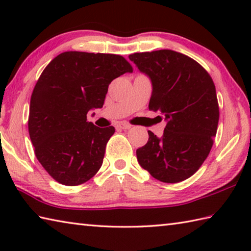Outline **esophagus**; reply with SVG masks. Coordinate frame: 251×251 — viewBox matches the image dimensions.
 Returning a JSON list of instances; mask_svg holds the SVG:
<instances>
[{
  "instance_id": "obj_1",
  "label": "esophagus",
  "mask_w": 251,
  "mask_h": 251,
  "mask_svg": "<svg viewBox=\"0 0 251 251\" xmlns=\"http://www.w3.org/2000/svg\"><path fill=\"white\" fill-rule=\"evenodd\" d=\"M116 127H117V128H120V129H129L130 127H131V125L128 124V123L122 122V123H118Z\"/></svg>"
}]
</instances>
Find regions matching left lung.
<instances>
[{"mask_svg":"<svg viewBox=\"0 0 251 251\" xmlns=\"http://www.w3.org/2000/svg\"><path fill=\"white\" fill-rule=\"evenodd\" d=\"M151 79L150 110L163 113V137L148 130L146 145L136 151L141 166L167 184L187 179L209 155L217 133L219 106L209 73L195 59L172 50L129 55Z\"/></svg>","mask_w":251,"mask_h":251,"instance_id":"left-lung-1","label":"left lung"}]
</instances>
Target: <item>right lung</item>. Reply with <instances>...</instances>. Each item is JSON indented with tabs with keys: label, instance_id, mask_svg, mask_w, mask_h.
<instances>
[{
	"label": "right lung",
	"instance_id": "right-lung-1",
	"mask_svg": "<svg viewBox=\"0 0 251 251\" xmlns=\"http://www.w3.org/2000/svg\"><path fill=\"white\" fill-rule=\"evenodd\" d=\"M133 72L116 54L64 52L42 72L34 87L28 134L37 160L57 182L84 184L100 171L113 126L87 122V112L103 107L108 85Z\"/></svg>",
	"mask_w": 251,
	"mask_h": 251
}]
</instances>
